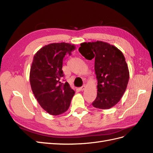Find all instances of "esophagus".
Returning <instances> with one entry per match:
<instances>
[{
    "mask_svg": "<svg viewBox=\"0 0 153 153\" xmlns=\"http://www.w3.org/2000/svg\"><path fill=\"white\" fill-rule=\"evenodd\" d=\"M85 85H84L82 86L81 87L79 88V90H80V91H84V90L85 89Z\"/></svg>",
    "mask_w": 153,
    "mask_h": 153,
    "instance_id": "1",
    "label": "esophagus"
}]
</instances>
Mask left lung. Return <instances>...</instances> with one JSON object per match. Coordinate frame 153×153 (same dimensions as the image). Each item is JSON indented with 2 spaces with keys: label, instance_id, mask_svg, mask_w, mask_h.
Masks as SVG:
<instances>
[{
  "label": "left lung",
  "instance_id": "1",
  "mask_svg": "<svg viewBox=\"0 0 153 153\" xmlns=\"http://www.w3.org/2000/svg\"><path fill=\"white\" fill-rule=\"evenodd\" d=\"M80 45L78 50L83 56L88 60L95 59L98 92L92 105L100 109L112 108L121 99L129 81L128 67L124 55L114 46L100 41Z\"/></svg>",
  "mask_w": 153,
  "mask_h": 153
}]
</instances>
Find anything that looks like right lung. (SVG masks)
Returning a JSON list of instances; mask_svg holds the SVG:
<instances>
[{
  "label": "right lung",
  "instance_id": "right-lung-1",
  "mask_svg": "<svg viewBox=\"0 0 153 153\" xmlns=\"http://www.w3.org/2000/svg\"><path fill=\"white\" fill-rule=\"evenodd\" d=\"M75 48L69 43H52L41 48L34 56L30 71L31 89L40 106L51 115L67 111L75 93L67 82H63L62 69L65 55H71Z\"/></svg>",
  "mask_w": 153,
  "mask_h": 153
}]
</instances>
